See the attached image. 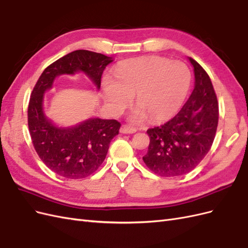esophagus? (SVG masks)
<instances>
[{
    "label": "esophagus",
    "instance_id": "obj_1",
    "mask_svg": "<svg viewBox=\"0 0 248 248\" xmlns=\"http://www.w3.org/2000/svg\"><path fill=\"white\" fill-rule=\"evenodd\" d=\"M120 132L124 134H130V133L137 132V128H134V127H131L128 125H122L121 128H120Z\"/></svg>",
    "mask_w": 248,
    "mask_h": 248
}]
</instances>
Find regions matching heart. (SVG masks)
Returning a JSON list of instances; mask_svg holds the SVG:
<instances>
[{
  "label": "heart",
  "instance_id": "b5f03b06",
  "mask_svg": "<svg viewBox=\"0 0 248 248\" xmlns=\"http://www.w3.org/2000/svg\"><path fill=\"white\" fill-rule=\"evenodd\" d=\"M115 77L104 74L103 95L114 112H121L133 98L139 106L130 120L140 123L150 116L160 122L181 109L189 93L191 73L184 63L170 62L162 57H142L119 64Z\"/></svg>",
  "mask_w": 248,
  "mask_h": 248
}]
</instances>
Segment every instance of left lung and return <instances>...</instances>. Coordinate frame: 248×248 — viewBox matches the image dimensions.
Here are the masks:
<instances>
[{
    "mask_svg": "<svg viewBox=\"0 0 248 248\" xmlns=\"http://www.w3.org/2000/svg\"><path fill=\"white\" fill-rule=\"evenodd\" d=\"M194 89L178 114L166 124L147 130L150 144L142 157L161 177L185 175L211 149L218 124V102L208 73L192 58Z\"/></svg>",
    "mask_w": 248,
    "mask_h": 248,
    "instance_id": "8db88e82",
    "label": "left lung"
}]
</instances>
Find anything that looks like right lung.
<instances>
[{
	"label": "right lung",
	"instance_id": "1",
	"mask_svg": "<svg viewBox=\"0 0 248 248\" xmlns=\"http://www.w3.org/2000/svg\"><path fill=\"white\" fill-rule=\"evenodd\" d=\"M110 57L79 49L46 67L33 89L28 108V125L33 146L43 163L57 175L81 179L92 175L106 159L110 140L119 134L117 120L91 118L71 127L52 124L43 111L44 93L61 74L82 71L100 89L104 68Z\"/></svg>",
	"mask_w": 248,
	"mask_h": 248
}]
</instances>
